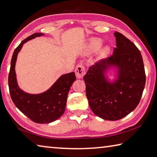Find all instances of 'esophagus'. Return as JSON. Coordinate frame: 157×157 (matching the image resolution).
Returning a JSON list of instances; mask_svg holds the SVG:
<instances>
[{
	"instance_id": "34e87169",
	"label": "esophagus",
	"mask_w": 157,
	"mask_h": 157,
	"mask_svg": "<svg viewBox=\"0 0 157 157\" xmlns=\"http://www.w3.org/2000/svg\"><path fill=\"white\" fill-rule=\"evenodd\" d=\"M75 73L76 76H77V78H81L83 77V76L85 75V73H86L85 67L83 65L78 64L75 69Z\"/></svg>"
}]
</instances>
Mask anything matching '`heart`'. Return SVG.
I'll use <instances>...</instances> for the list:
<instances>
[{"label": "heart", "instance_id": "1", "mask_svg": "<svg viewBox=\"0 0 157 157\" xmlns=\"http://www.w3.org/2000/svg\"><path fill=\"white\" fill-rule=\"evenodd\" d=\"M102 45V41L100 39H98V38H94L91 41L90 44H89L87 51L89 53L94 52L97 51L100 48V47ZM109 49L108 47H105L101 51V56L102 57H105L108 54Z\"/></svg>", "mask_w": 157, "mask_h": 157}]
</instances>
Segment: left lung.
<instances>
[{
  "label": "left lung",
  "mask_w": 157,
  "mask_h": 157,
  "mask_svg": "<svg viewBox=\"0 0 157 157\" xmlns=\"http://www.w3.org/2000/svg\"><path fill=\"white\" fill-rule=\"evenodd\" d=\"M116 48L113 54L89 68L84 76L86 96L91 110L106 120H118L137 107L146 84V73L141 52L131 40L115 32ZM110 64L120 68L119 79L108 84L104 70Z\"/></svg>",
  "instance_id": "1"
}]
</instances>
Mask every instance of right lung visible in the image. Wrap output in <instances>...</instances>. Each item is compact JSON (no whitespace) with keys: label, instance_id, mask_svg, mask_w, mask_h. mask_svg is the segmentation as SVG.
<instances>
[{"label":"right lung","instance_id":"obj_1","mask_svg":"<svg viewBox=\"0 0 157 157\" xmlns=\"http://www.w3.org/2000/svg\"><path fill=\"white\" fill-rule=\"evenodd\" d=\"M44 35L41 33H35L24 40L15 49L8 77L10 96L14 105L31 121L38 124L54 122L63 114L67 94L73 82L76 81L75 72L66 74L61 76L48 91L37 95L25 93L19 88L15 72L17 55L25 42Z\"/></svg>","mask_w":157,"mask_h":157}]
</instances>
